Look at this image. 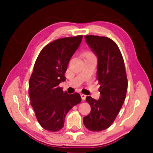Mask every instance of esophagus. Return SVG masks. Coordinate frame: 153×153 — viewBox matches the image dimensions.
I'll use <instances>...</instances> for the list:
<instances>
[{"instance_id":"esophagus-1","label":"esophagus","mask_w":153,"mask_h":153,"mask_svg":"<svg viewBox=\"0 0 153 153\" xmlns=\"http://www.w3.org/2000/svg\"><path fill=\"white\" fill-rule=\"evenodd\" d=\"M81 99H82L83 100H85V98H86V95H84V94L81 93Z\"/></svg>"}]
</instances>
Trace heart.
<instances>
[{
	"mask_svg": "<svg viewBox=\"0 0 153 153\" xmlns=\"http://www.w3.org/2000/svg\"><path fill=\"white\" fill-rule=\"evenodd\" d=\"M87 55H92V54L91 53H87Z\"/></svg>",
	"mask_w": 153,
	"mask_h": 153,
	"instance_id": "b5f03b06",
	"label": "heart"
}]
</instances>
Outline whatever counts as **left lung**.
<instances>
[{"instance_id":"8db88e82","label":"left lung","mask_w":153,"mask_h":153,"mask_svg":"<svg viewBox=\"0 0 153 153\" xmlns=\"http://www.w3.org/2000/svg\"><path fill=\"white\" fill-rule=\"evenodd\" d=\"M86 43L97 57V79L100 97L87 96L91 107L83 124L89 130L100 131L109 127L118 116L126 97L127 82L123 56L119 48L108 37L85 35Z\"/></svg>"}]
</instances>
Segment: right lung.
I'll use <instances>...</instances> for the list:
<instances>
[{"label": "right lung", "instance_id": "1", "mask_svg": "<svg viewBox=\"0 0 153 153\" xmlns=\"http://www.w3.org/2000/svg\"><path fill=\"white\" fill-rule=\"evenodd\" d=\"M82 38L78 35L56 39L43 48L35 62L28 93L37 120L46 130L61 129L69 111L81 101L79 93L69 95L59 84L65 81L68 65Z\"/></svg>", "mask_w": 153, "mask_h": 153}]
</instances>
